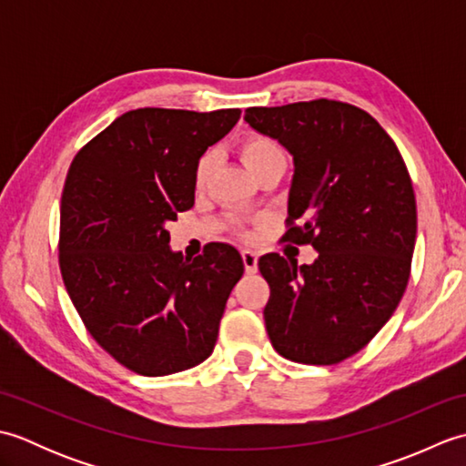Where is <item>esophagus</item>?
I'll return each mask as SVG.
<instances>
[{"instance_id":"34e87169","label":"esophagus","mask_w":466,"mask_h":466,"mask_svg":"<svg viewBox=\"0 0 466 466\" xmlns=\"http://www.w3.org/2000/svg\"><path fill=\"white\" fill-rule=\"evenodd\" d=\"M242 262H244V270L246 274H254L258 270V256L252 250H242Z\"/></svg>"}]
</instances>
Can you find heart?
Wrapping results in <instances>:
<instances>
[{
	"mask_svg": "<svg viewBox=\"0 0 466 466\" xmlns=\"http://www.w3.org/2000/svg\"><path fill=\"white\" fill-rule=\"evenodd\" d=\"M238 154L242 157L244 166L248 167L254 176H258L262 170H266V167H270L274 164H284L282 147L276 144L270 136L260 134V132L244 134L238 142ZM208 174H210V157L204 156L196 164V172H194L196 186H202L206 182ZM246 236H248V232H246Z\"/></svg>",
	"mask_w": 466,
	"mask_h": 466,
	"instance_id": "b5f03b06",
	"label": "heart"
}]
</instances>
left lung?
I'll list each match as a JSON object with an SVG mask.
<instances>
[{"label": "left lung", "instance_id": "1", "mask_svg": "<svg viewBox=\"0 0 466 466\" xmlns=\"http://www.w3.org/2000/svg\"><path fill=\"white\" fill-rule=\"evenodd\" d=\"M244 120L294 156L286 242L312 244V264L266 254L264 309L274 350L339 364L362 350L407 290L417 200L392 137L352 104L310 100L248 107Z\"/></svg>", "mask_w": 466, "mask_h": 466}]
</instances>
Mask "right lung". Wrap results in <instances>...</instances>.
I'll use <instances>...</instances> for the list:
<instances>
[{
	"instance_id": "obj_1",
	"label": "right lung",
	"mask_w": 466,
	"mask_h": 466,
	"mask_svg": "<svg viewBox=\"0 0 466 466\" xmlns=\"http://www.w3.org/2000/svg\"><path fill=\"white\" fill-rule=\"evenodd\" d=\"M240 120L140 107L76 154L59 206V270L84 326L126 369L174 374L212 354L244 262L228 244L187 260L166 222L194 206L196 164Z\"/></svg>"
}]
</instances>
